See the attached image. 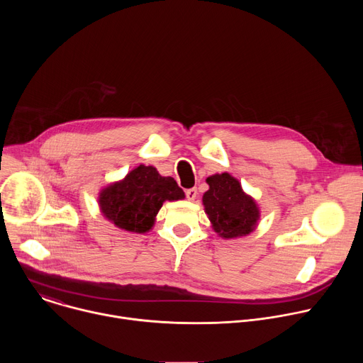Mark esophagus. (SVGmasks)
<instances>
[{
    "instance_id": "obj_1",
    "label": "esophagus",
    "mask_w": 363,
    "mask_h": 363,
    "mask_svg": "<svg viewBox=\"0 0 363 363\" xmlns=\"http://www.w3.org/2000/svg\"><path fill=\"white\" fill-rule=\"evenodd\" d=\"M185 195H186V198L189 201H194L196 198V195H198V191H196V188H189V189L185 191Z\"/></svg>"
}]
</instances>
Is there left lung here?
<instances>
[{
	"instance_id": "left-lung-1",
	"label": "left lung",
	"mask_w": 363,
	"mask_h": 363,
	"mask_svg": "<svg viewBox=\"0 0 363 363\" xmlns=\"http://www.w3.org/2000/svg\"><path fill=\"white\" fill-rule=\"evenodd\" d=\"M210 189L202 196L205 213L213 228L224 238H235L252 231L260 213L254 199L244 194L240 182L230 174L206 178Z\"/></svg>"
}]
</instances>
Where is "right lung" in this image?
Returning <instances> with one entry per match:
<instances>
[{
	"label": "right lung",
	"instance_id": "right-lung-1",
	"mask_svg": "<svg viewBox=\"0 0 363 363\" xmlns=\"http://www.w3.org/2000/svg\"><path fill=\"white\" fill-rule=\"evenodd\" d=\"M184 191L171 177H161L153 167L139 165L121 182L103 189L100 210L116 227L130 233L152 228L164 201L182 199Z\"/></svg>",
	"mask_w": 363,
	"mask_h": 363
}]
</instances>
